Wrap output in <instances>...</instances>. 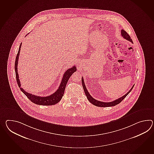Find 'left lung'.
Returning <instances> with one entry per match:
<instances>
[{"mask_svg": "<svg viewBox=\"0 0 154 154\" xmlns=\"http://www.w3.org/2000/svg\"><path fill=\"white\" fill-rule=\"evenodd\" d=\"M121 35H122V36L125 39H127V40H128V41H130L131 42L133 43V42L132 41V39L130 38L129 35L128 34L126 31L124 30L123 29L121 31ZM82 84L83 88V89H84V91H85V96L87 97L88 100L92 104H93V105H94V106H99V107H108V106H116L117 104H118L119 103L121 102L123 99H124L128 96V94L131 92V91L133 88L134 86V85H133V86L131 87V88L129 90V91L127 93V94H125L124 96L120 97L119 98L116 99V100L112 101V102H100V101L97 100H96L94 98H93L90 95L88 91H87V89L86 88V87H85V82H84V80H83V77L82 78Z\"/></svg>", "mask_w": 154, "mask_h": 154, "instance_id": "8db88e82", "label": "left lung"}]
</instances>
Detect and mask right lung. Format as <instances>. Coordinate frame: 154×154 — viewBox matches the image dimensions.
<instances>
[{"instance_id": "1", "label": "right lung", "mask_w": 154, "mask_h": 154, "mask_svg": "<svg viewBox=\"0 0 154 154\" xmlns=\"http://www.w3.org/2000/svg\"><path fill=\"white\" fill-rule=\"evenodd\" d=\"M21 46V43L19 48V51L17 52L16 59H15V71L16 79H17V85L20 88L21 91L23 92L25 96L27 97L29 100H30L32 102L36 104L42 105V106H51V105L56 104V103L59 102L61 100L63 96L66 85L69 81V79L70 78L71 75L77 71L76 67L75 66H73L72 68L68 69L65 72L64 75H63V78L62 79L61 84L59 86L58 89L51 95L47 96V97H40V96H35L34 94H32L30 93L26 92L23 88L21 87L20 82L19 79V75L17 72V63H18L19 56Z\"/></svg>"}]
</instances>
